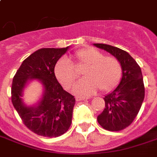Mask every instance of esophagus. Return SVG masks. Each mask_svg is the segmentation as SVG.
Returning <instances> with one entry per match:
<instances>
[{"mask_svg": "<svg viewBox=\"0 0 157 157\" xmlns=\"http://www.w3.org/2000/svg\"><path fill=\"white\" fill-rule=\"evenodd\" d=\"M87 98H85V97H81V96H76V101H82V100H86Z\"/></svg>", "mask_w": 157, "mask_h": 157, "instance_id": "34e87169", "label": "esophagus"}]
</instances>
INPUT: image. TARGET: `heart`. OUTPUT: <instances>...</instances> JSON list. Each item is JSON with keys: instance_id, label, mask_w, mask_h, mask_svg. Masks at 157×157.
Segmentation results:
<instances>
[{"instance_id": "heart-1", "label": "heart", "mask_w": 157, "mask_h": 157, "mask_svg": "<svg viewBox=\"0 0 157 157\" xmlns=\"http://www.w3.org/2000/svg\"><path fill=\"white\" fill-rule=\"evenodd\" d=\"M83 71L85 78L73 87L74 93L90 95L101 91L107 92L116 87L121 77L122 67L119 60L113 56L86 48L77 50L71 59H63L56 64L55 76L66 89H70L79 77L77 71Z\"/></svg>"}]
</instances>
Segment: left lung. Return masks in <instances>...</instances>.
Instances as JSON below:
<instances>
[{"label":"left lung","mask_w":157,"mask_h":157,"mask_svg":"<svg viewBox=\"0 0 157 157\" xmlns=\"http://www.w3.org/2000/svg\"><path fill=\"white\" fill-rule=\"evenodd\" d=\"M116 57L122 67L119 86L105 96V107L98 122L103 129L120 131L132 124L141 108L145 95L140 67L126 51L105 44H94Z\"/></svg>","instance_id":"left-lung-1"}]
</instances>
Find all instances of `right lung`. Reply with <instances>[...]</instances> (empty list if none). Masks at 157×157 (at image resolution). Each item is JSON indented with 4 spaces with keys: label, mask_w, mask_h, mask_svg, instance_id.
Masks as SVG:
<instances>
[{
    "label": "right lung",
    "mask_w": 157,
    "mask_h": 157,
    "mask_svg": "<svg viewBox=\"0 0 157 157\" xmlns=\"http://www.w3.org/2000/svg\"><path fill=\"white\" fill-rule=\"evenodd\" d=\"M68 47L42 48L23 62L13 78L11 101L23 123L33 133L47 138H55L68 130L76 99L63 89L57 81L54 67ZM42 81L45 91L43 99L34 107L23 104L21 96L29 79Z\"/></svg>",
    "instance_id": "add662e5"
}]
</instances>
